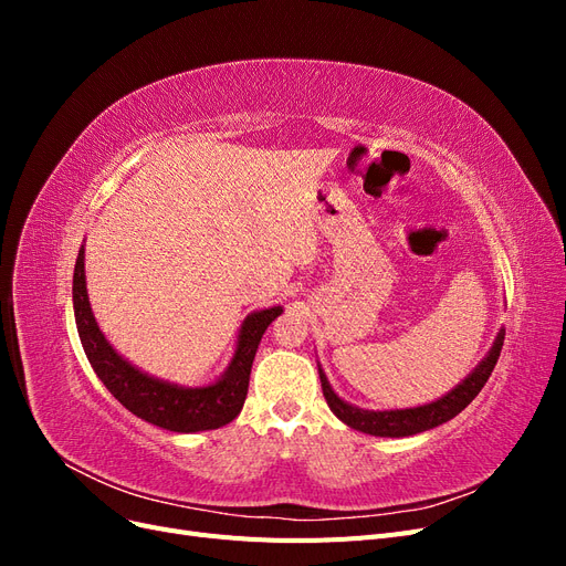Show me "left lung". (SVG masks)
<instances>
[{
	"mask_svg": "<svg viewBox=\"0 0 566 566\" xmlns=\"http://www.w3.org/2000/svg\"><path fill=\"white\" fill-rule=\"evenodd\" d=\"M503 339H505V331H501L499 337H495L493 347L486 354V358H482V364H479L458 387H453L447 397H441L432 403H424L418 408H401V410L399 408L397 410H364V408L342 401L333 391L328 378H325V373L318 366L323 397L342 422L349 424L352 430L366 432L373 437H410V434H418L424 430H432V427H439L443 422H449L451 418H455L460 410L468 408V403L476 397L479 391H482V387L489 380V375L495 368V361H499L501 349H503Z\"/></svg>",
	"mask_w": 566,
	"mask_h": 566,
	"instance_id": "left-lung-1",
	"label": "left lung"
}]
</instances>
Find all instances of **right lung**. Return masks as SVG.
<instances>
[{
    "label": "right lung",
    "instance_id": "add662e5",
    "mask_svg": "<svg viewBox=\"0 0 566 566\" xmlns=\"http://www.w3.org/2000/svg\"><path fill=\"white\" fill-rule=\"evenodd\" d=\"M73 306L80 342L98 380L136 418L181 434L217 430L241 413L256 347L271 321L283 314V306L250 314L238 333L235 354L227 373L208 387H179L134 368L98 331L87 297V279H84V245L80 248L73 273Z\"/></svg>",
    "mask_w": 566,
    "mask_h": 566
}]
</instances>
